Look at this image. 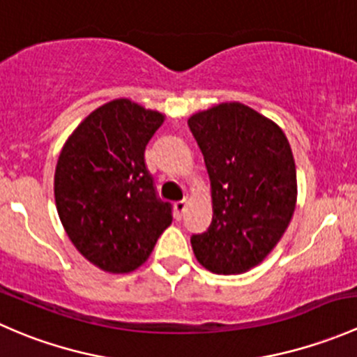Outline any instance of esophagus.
Returning a JSON list of instances; mask_svg holds the SVG:
<instances>
[{"mask_svg": "<svg viewBox=\"0 0 357 357\" xmlns=\"http://www.w3.org/2000/svg\"><path fill=\"white\" fill-rule=\"evenodd\" d=\"M185 211H186V202L185 200L176 202V204H174V215H176V219H178V221L183 218Z\"/></svg>", "mask_w": 357, "mask_h": 357, "instance_id": "esophagus-1", "label": "esophagus"}]
</instances>
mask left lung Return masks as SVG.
Segmentation results:
<instances>
[{
  "label": "left lung",
  "instance_id": "left-lung-1",
  "mask_svg": "<svg viewBox=\"0 0 357 357\" xmlns=\"http://www.w3.org/2000/svg\"><path fill=\"white\" fill-rule=\"evenodd\" d=\"M188 126L212 197V222L192 236L193 254L215 275H240L268 257L291 221L297 172L290 143L276 122L240 102L197 112Z\"/></svg>",
  "mask_w": 357,
  "mask_h": 357
}]
</instances>
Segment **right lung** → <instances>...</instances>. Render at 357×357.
I'll return each instance as SVG.
<instances>
[{
  "label": "right lung",
  "mask_w": 357,
  "mask_h": 357,
  "mask_svg": "<svg viewBox=\"0 0 357 357\" xmlns=\"http://www.w3.org/2000/svg\"><path fill=\"white\" fill-rule=\"evenodd\" d=\"M165 115L128 98L93 110L74 129L55 169V204L63 229L91 264L131 273L145 264L172 222L157 199L145 149Z\"/></svg>",
  "instance_id": "1"
}]
</instances>
